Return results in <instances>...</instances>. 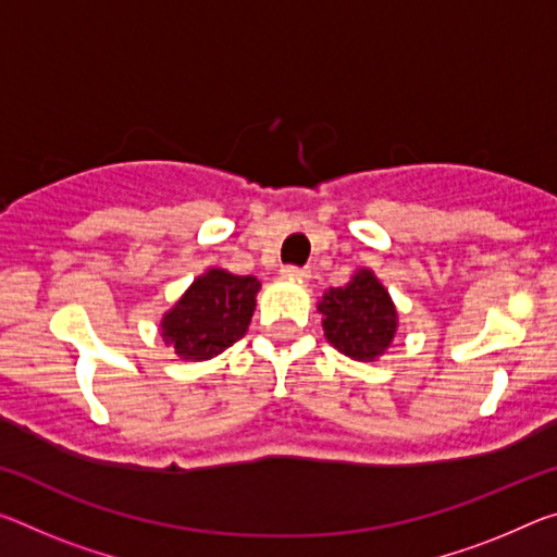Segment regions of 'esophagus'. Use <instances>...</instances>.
Returning <instances> with one entry per match:
<instances>
[{
  "mask_svg": "<svg viewBox=\"0 0 557 557\" xmlns=\"http://www.w3.org/2000/svg\"><path fill=\"white\" fill-rule=\"evenodd\" d=\"M282 275L289 277V280H307V277H310V270L295 268V264H287V268L282 270Z\"/></svg>",
  "mask_w": 557,
  "mask_h": 557,
  "instance_id": "1",
  "label": "esophagus"
}]
</instances>
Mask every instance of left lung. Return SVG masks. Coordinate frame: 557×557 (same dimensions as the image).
<instances>
[{"mask_svg":"<svg viewBox=\"0 0 557 557\" xmlns=\"http://www.w3.org/2000/svg\"><path fill=\"white\" fill-rule=\"evenodd\" d=\"M324 337L334 349L357 361L382 357L399 326L389 293L372 270H357L344 287H330L317 305Z\"/></svg>","mask_w":557,"mask_h":557,"instance_id":"1","label":"left lung"}]
</instances>
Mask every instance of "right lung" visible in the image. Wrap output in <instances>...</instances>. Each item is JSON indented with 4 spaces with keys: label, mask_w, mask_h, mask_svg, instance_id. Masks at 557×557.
<instances>
[{
    "label": "right lung",
    "mask_w": 557,
    "mask_h": 557,
    "mask_svg": "<svg viewBox=\"0 0 557 557\" xmlns=\"http://www.w3.org/2000/svg\"><path fill=\"white\" fill-rule=\"evenodd\" d=\"M258 293V277L210 268L163 314L161 337L183 359H213L245 337Z\"/></svg>",
    "instance_id": "right-lung-1"
}]
</instances>
